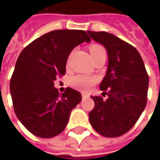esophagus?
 Listing matches in <instances>:
<instances>
[{
	"label": "esophagus",
	"instance_id": "1",
	"mask_svg": "<svg viewBox=\"0 0 160 160\" xmlns=\"http://www.w3.org/2000/svg\"><path fill=\"white\" fill-rule=\"evenodd\" d=\"M87 97H88V94H87V93H84V92L82 93V98H83V99H86Z\"/></svg>",
	"mask_w": 160,
	"mask_h": 160
}]
</instances>
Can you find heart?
<instances>
[{
    "label": "heart",
    "mask_w": 160,
    "mask_h": 160,
    "mask_svg": "<svg viewBox=\"0 0 160 160\" xmlns=\"http://www.w3.org/2000/svg\"><path fill=\"white\" fill-rule=\"evenodd\" d=\"M99 51H105L104 48L101 45H92L90 48V52H96ZM95 78L87 76H83V75H77L73 77L70 79V84L81 91H88V90L95 83Z\"/></svg>",
    "instance_id": "b5f03b06"
}]
</instances>
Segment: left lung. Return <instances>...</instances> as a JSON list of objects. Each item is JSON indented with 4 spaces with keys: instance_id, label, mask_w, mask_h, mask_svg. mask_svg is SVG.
Listing matches in <instances>:
<instances>
[{
    "instance_id": "left-lung-1",
    "label": "left lung",
    "mask_w": 160,
    "mask_h": 160,
    "mask_svg": "<svg viewBox=\"0 0 160 160\" xmlns=\"http://www.w3.org/2000/svg\"><path fill=\"white\" fill-rule=\"evenodd\" d=\"M92 40L108 52L107 73L100 88L108 96H91L95 106L89 120L96 132L106 137H118L139 119L147 103L149 77L138 51L107 32L87 31Z\"/></svg>"
}]
</instances>
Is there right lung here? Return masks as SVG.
<instances>
[{"label":"right lung","instance_id":"obj_1","mask_svg":"<svg viewBox=\"0 0 160 160\" xmlns=\"http://www.w3.org/2000/svg\"><path fill=\"white\" fill-rule=\"evenodd\" d=\"M90 37L83 30H55L33 41L19 54L9 89L16 116L28 131L52 138L64 131L71 110L82 101L81 93L68 87L63 93L54 87L66 73L72 50Z\"/></svg>","mask_w":160,"mask_h":160}]
</instances>
